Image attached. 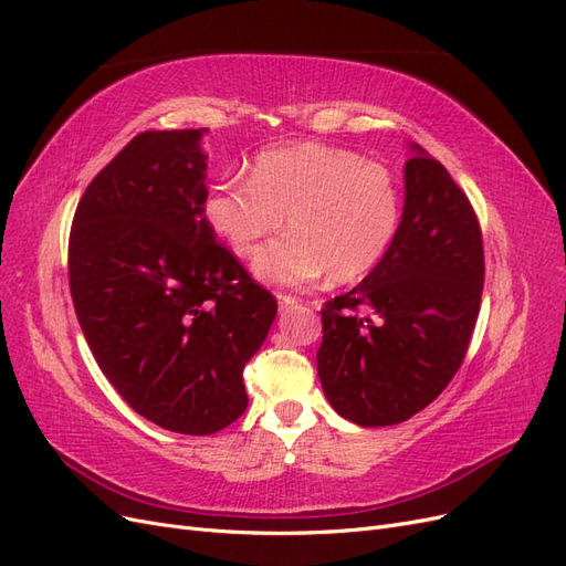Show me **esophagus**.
I'll list each match as a JSON object with an SVG mask.
<instances>
[{
    "label": "esophagus",
    "mask_w": 566,
    "mask_h": 566,
    "mask_svg": "<svg viewBox=\"0 0 566 566\" xmlns=\"http://www.w3.org/2000/svg\"><path fill=\"white\" fill-rule=\"evenodd\" d=\"M300 300L295 295H279V306L281 310H293Z\"/></svg>",
    "instance_id": "esophagus-1"
}]
</instances>
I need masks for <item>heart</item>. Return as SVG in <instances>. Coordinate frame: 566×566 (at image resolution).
I'll list each match as a JSON object with an SVG mask.
<instances>
[{
  "label": "heart",
  "mask_w": 566,
  "mask_h": 566,
  "mask_svg": "<svg viewBox=\"0 0 566 566\" xmlns=\"http://www.w3.org/2000/svg\"><path fill=\"white\" fill-rule=\"evenodd\" d=\"M401 214V181L389 167L314 142L262 150L248 184L219 181L202 200L205 224L238 256L287 219L290 233L252 262L256 279L276 285H306L325 273L333 283L358 281L391 248Z\"/></svg>",
  "instance_id": "obj_1"
}]
</instances>
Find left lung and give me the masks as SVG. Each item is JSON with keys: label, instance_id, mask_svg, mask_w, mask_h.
I'll list each match as a JSON object with an SVG mask.
<instances>
[{"label": "left lung", "instance_id": "8db88e82", "mask_svg": "<svg viewBox=\"0 0 566 566\" xmlns=\"http://www.w3.org/2000/svg\"><path fill=\"white\" fill-rule=\"evenodd\" d=\"M403 186L401 227L380 264L321 310V387L361 427L403 422L447 389L482 302L484 245L468 196L418 144Z\"/></svg>", "mask_w": 566, "mask_h": 566}]
</instances>
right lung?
Masks as SVG:
<instances>
[{"mask_svg":"<svg viewBox=\"0 0 566 566\" xmlns=\"http://www.w3.org/2000/svg\"><path fill=\"white\" fill-rule=\"evenodd\" d=\"M205 132L134 136L87 186L67 243L98 368L136 413L196 437L243 416V368L279 310L205 224Z\"/></svg>","mask_w":566,"mask_h":566,"instance_id":"add662e5","label":"right lung"}]
</instances>
